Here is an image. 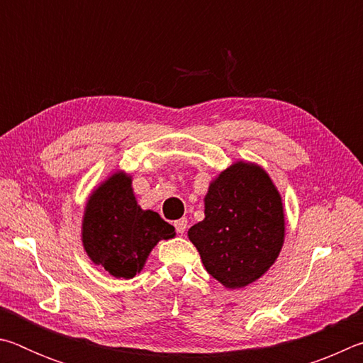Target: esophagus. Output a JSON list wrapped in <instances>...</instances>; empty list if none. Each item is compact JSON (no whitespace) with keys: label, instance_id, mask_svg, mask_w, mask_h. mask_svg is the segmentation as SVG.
I'll return each mask as SVG.
<instances>
[{"label":"esophagus","instance_id":"obj_1","mask_svg":"<svg viewBox=\"0 0 363 363\" xmlns=\"http://www.w3.org/2000/svg\"><path fill=\"white\" fill-rule=\"evenodd\" d=\"M174 227H176V232L177 233H184L187 229V219L186 218H181L174 220Z\"/></svg>","mask_w":363,"mask_h":363}]
</instances>
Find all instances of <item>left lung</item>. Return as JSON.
I'll return each instance as SVG.
<instances>
[{"mask_svg": "<svg viewBox=\"0 0 363 363\" xmlns=\"http://www.w3.org/2000/svg\"><path fill=\"white\" fill-rule=\"evenodd\" d=\"M208 274L225 288L253 284L279 257L285 240L281 196L255 163L237 162L211 181L205 219L187 232Z\"/></svg>", "mask_w": 363, "mask_h": 363, "instance_id": "left-lung-1", "label": "left lung"}]
</instances>
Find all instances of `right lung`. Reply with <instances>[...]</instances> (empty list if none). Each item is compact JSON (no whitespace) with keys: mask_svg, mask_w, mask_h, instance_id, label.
<instances>
[{"mask_svg":"<svg viewBox=\"0 0 363 363\" xmlns=\"http://www.w3.org/2000/svg\"><path fill=\"white\" fill-rule=\"evenodd\" d=\"M131 184L123 171L107 177L89 195L82 224L84 251L116 279H133L153 247L176 235L158 213L138 205Z\"/></svg>","mask_w":363,"mask_h":363,"instance_id":"1","label":"right lung"}]
</instances>
